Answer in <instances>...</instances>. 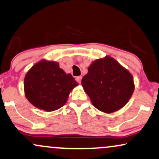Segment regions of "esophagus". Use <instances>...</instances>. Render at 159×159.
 <instances>
[{"label":"esophagus","mask_w":159,"mask_h":159,"mask_svg":"<svg viewBox=\"0 0 159 159\" xmlns=\"http://www.w3.org/2000/svg\"><path fill=\"white\" fill-rule=\"evenodd\" d=\"M81 80H82V76H76V81L77 82V83H81Z\"/></svg>","instance_id":"34e87169"}]
</instances>
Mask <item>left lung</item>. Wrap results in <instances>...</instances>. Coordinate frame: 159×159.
Returning a JSON list of instances; mask_svg holds the SVG:
<instances>
[{"instance_id": "obj_1", "label": "left lung", "mask_w": 159, "mask_h": 159, "mask_svg": "<svg viewBox=\"0 0 159 159\" xmlns=\"http://www.w3.org/2000/svg\"><path fill=\"white\" fill-rule=\"evenodd\" d=\"M82 85L93 106L105 113L124 107L135 89L132 74L109 56L91 63Z\"/></svg>"}]
</instances>
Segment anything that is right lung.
Instances as JSON below:
<instances>
[{"instance_id": "1", "label": "right lung", "mask_w": 159, "mask_h": 159, "mask_svg": "<svg viewBox=\"0 0 159 159\" xmlns=\"http://www.w3.org/2000/svg\"><path fill=\"white\" fill-rule=\"evenodd\" d=\"M78 85L71 74L59 68V63L42 60L28 70L24 78V93L31 104L46 111L62 107L69 94Z\"/></svg>"}]
</instances>
